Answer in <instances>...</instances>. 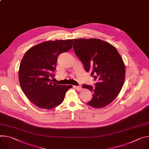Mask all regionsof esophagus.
<instances>
[{"mask_svg": "<svg viewBox=\"0 0 149 149\" xmlns=\"http://www.w3.org/2000/svg\"><path fill=\"white\" fill-rule=\"evenodd\" d=\"M73 87L78 91H80L81 90V86H73Z\"/></svg>", "mask_w": 149, "mask_h": 149, "instance_id": "obj_1", "label": "esophagus"}]
</instances>
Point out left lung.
Listing matches in <instances>:
<instances>
[{
    "instance_id": "obj_1",
    "label": "left lung",
    "mask_w": 149,
    "mask_h": 149,
    "mask_svg": "<svg viewBox=\"0 0 149 149\" xmlns=\"http://www.w3.org/2000/svg\"><path fill=\"white\" fill-rule=\"evenodd\" d=\"M74 49L87 72L97 80L95 87L83 84L93 98L87 104L93 108H103L112 103L123 87L125 67L115 46L98 38L74 39Z\"/></svg>"
}]
</instances>
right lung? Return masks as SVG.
Wrapping results in <instances>:
<instances>
[{
    "label": "right lung",
    "mask_w": 149,
    "mask_h": 149,
    "mask_svg": "<svg viewBox=\"0 0 149 149\" xmlns=\"http://www.w3.org/2000/svg\"><path fill=\"white\" fill-rule=\"evenodd\" d=\"M73 39L46 41L30 49L23 56L18 71L20 86L25 96L36 106L52 109L61 104L71 86L52 82L58 56L70 50Z\"/></svg>",
    "instance_id": "right-lung-1"
}]
</instances>
